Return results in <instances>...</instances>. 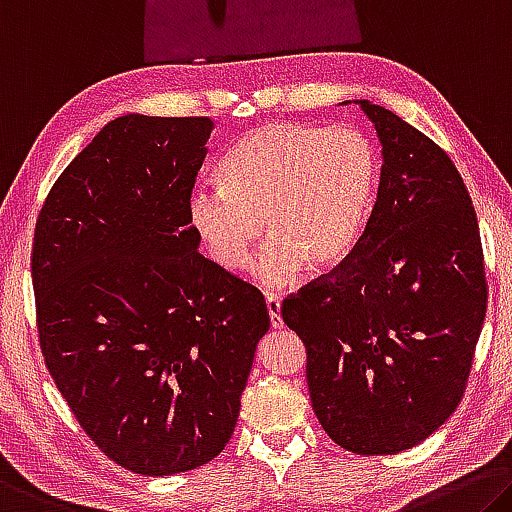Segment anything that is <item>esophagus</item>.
I'll list each match as a JSON object with an SVG mask.
<instances>
[{"label":"esophagus","instance_id":"obj_1","mask_svg":"<svg viewBox=\"0 0 512 512\" xmlns=\"http://www.w3.org/2000/svg\"><path fill=\"white\" fill-rule=\"evenodd\" d=\"M280 298L266 296V310H269V319L273 328H282V314H280Z\"/></svg>","mask_w":512,"mask_h":512}]
</instances>
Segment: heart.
<instances>
[{
	"label": "heart",
	"instance_id": "b5f03b06",
	"mask_svg": "<svg viewBox=\"0 0 512 512\" xmlns=\"http://www.w3.org/2000/svg\"><path fill=\"white\" fill-rule=\"evenodd\" d=\"M218 182L221 189L189 193V225L216 266L239 271L266 221L273 239L250 273L278 289L305 264L323 273L351 257L376 193L378 159L355 129L266 123L227 150Z\"/></svg>",
	"mask_w": 512,
	"mask_h": 512
}]
</instances>
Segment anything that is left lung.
Segmentation results:
<instances>
[{
  "mask_svg": "<svg viewBox=\"0 0 512 512\" xmlns=\"http://www.w3.org/2000/svg\"><path fill=\"white\" fill-rule=\"evenodd\" d=\"M383 168L358 246L280 312L307 351L323 431L360 456L412 449L453 415L467 387L488 285L476 212L440 145L385 107Z\"/></svg>",
  "mask_w": 512,
  "mask_h": 512,
  "instance_id": "1",
  "label": "left lung"
}]
</instances>
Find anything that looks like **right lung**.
I'll use <instances>...</instances> for the list:
<instances>
[{
	"label": "right lung",
	"instance_id": "right-lung-1",
	"mask_svg": "<svg viewBox=\"0 0 512 512\" xmlns=\"http://www.w3.org/2000/svg\"><path fill=\"white\" fill-rule=\"evenodd\" d=\"M212 129L209 118L111 120L36 221L47 369L104 456L143 476L225 449L271 326L259 289L200 255L186 216Z\"/></svg>",
	"mask_w": 512,
	"mask_h": 512
}]
</instances>
